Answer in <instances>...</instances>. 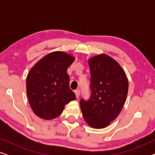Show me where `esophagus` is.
<instances>
[{"label":"esophagus","mask_w":155,"mask_h":155,"mask_svg":"<svg viewBox=\"0 0 155 155\" xmlns=\"http://www.w3.org/2000/svg\"><path fill=\"white\" fill-rule=\"evenodd\" d=\"M75 93L76 94V97L78 98V97H79V96H80V90H79V89H78V90H76L75 91Z\"/></svg>","instance_id":"34e87169"}]
</instances>
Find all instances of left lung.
Returning a JSON list of instances; mask_svg holds the SVG:
<instances>
[{"instance_id":"left-lung-1","label":"left lung","mask_w":155,"mask_h":155,"mask_svg":"<svg viewBox=\"0 0 155 155\" xmlns=\"http://www.w3.org/2000/svg\"><path fill=\"white\" fill-rule=\"evenodd\" d=\"M90 96L81 98L84 119L91 127L104 128L118 116L128 90L126 75L115 60L106 54L89 60Z\"/></svg>"}]
</instances>
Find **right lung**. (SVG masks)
I'll return each mask as SVG.
<instances>
[{
  "label": "right lung",
  "instance_id": "obj_1",
  "mask_svg": "<svg viewBox=\"0 0 155 155\" xmlns=\"http://www.w3.org/2000/svg\"><path fill=\"white\" fill-rule=\"evenodd\" d=\"M74 61L66 53L53 52L30 70L27 77V93L31 109L37 116L46 120L56 118L65 104L76 99L70 89L67 73Z\"/></svg>",
  "mask_w": 155,
  "mask_h": 155
}]
</instances>
